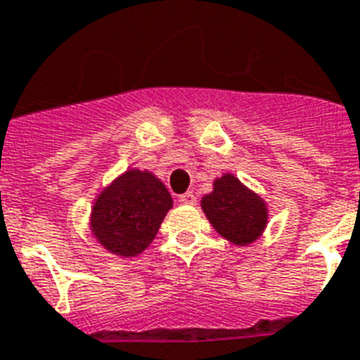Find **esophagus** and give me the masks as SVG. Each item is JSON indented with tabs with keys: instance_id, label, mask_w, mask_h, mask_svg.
Wrapping results in <instances>:
<instances>
[{
	"instance_id": "34e87169",
	"label": "esophagus",
	"mask_w": 360,
	"mask_h": 360,
	"mask_svg": "<svg viewBox=\"0 0 360 360\" xmlns=\"http://www.w3.org/2000/svg\"><path fill=\"white\" fill-rule=\"evenodd\" d=\"M178 200L182 202V204H187V206H195V204H197V197H195L191 191H187V193H184V195H180V197H178Z\"/></svg>"
}]
</instances>
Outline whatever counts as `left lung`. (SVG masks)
I'll use <instances>...</instances> for the list:
<instances>
[{"label":"left lung","mask_w":360,"mask_h":360,"mask_svg":"<svg viewBox=\"0 0 360 360\" xmlns=\"http://www.w3.org/2000/svg\"><path fill=\"white\" fill-rule=\"evenodd\" d=\"M200 206L215 231L237 246L259 239L269 222L266 202L230 173L215 178L213 191L202 197Z\"/></svg>","instance_id":"obj_1"}]
</instances>
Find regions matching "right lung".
<instances>
[{
  "instance_id": "obj_1",
  "label": "right lung",
  "mask_w": 360,
  "mask_h": 360,
  "mask_svg": "<svg viewBox=\"0 0 360 360\" xmlns=\"http://www.w3.org/2000/svg\"><path fill=\"white\" fill-rule=\"evenodd\" d=\"M171 207L173 198L160 178L129 169L95 198L91 233L112 254L134 257L153 243Z\"/></svg>"
}]
</instances>
